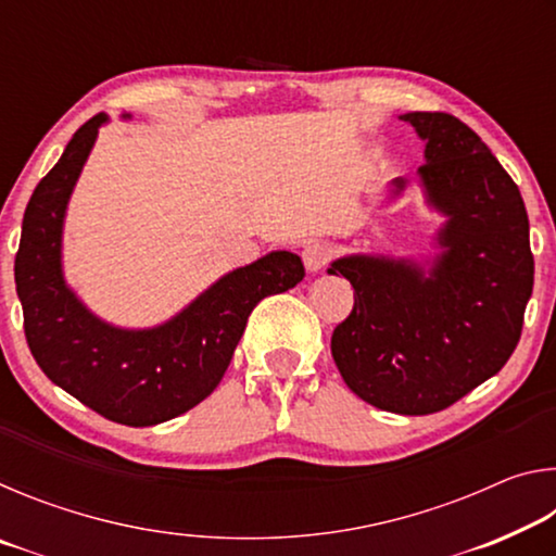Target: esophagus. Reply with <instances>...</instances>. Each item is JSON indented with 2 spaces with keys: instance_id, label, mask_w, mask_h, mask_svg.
<instances>
[{
  "instance_id": "1",
  "label": "esophagus",
  "mask_w": 556,
  "mask_h": 556,
  "mask_svg": "<svg viewBox=\"0 0 556 556\" xmlns=\"http://www.w3.org/2000/svg\"><path fill=\"white\" fill-rule=\"evenodd\" d=\"M301 260H304V267L308 271H318L328 265L331 260V248L324 242H308L304 250H301Z\"/></svg>"
}]
</instances>
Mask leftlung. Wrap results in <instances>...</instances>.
I'll return each mask as SVG.
<instances>
[{"mask_svg": "<svg viewBox=\"0 0 556 556\" xmlns=\"http://www.w3.org/2000/svg\"><path fill=\"white\" fill-rule=\"evenodd\" d=\"M425 139L419 181L446 215L431 267L384 255L331 262L355 289L333 361L357 397L394 414H434L503 368L522 333L534 257L520 188L481 137L446 112H407ZM407 181L394 178L392 193Z\"/></svg>", "mask_w": 556, "mask_h": 556, "instance_id": "obj_1", "label": "left lung"}]
</instances>
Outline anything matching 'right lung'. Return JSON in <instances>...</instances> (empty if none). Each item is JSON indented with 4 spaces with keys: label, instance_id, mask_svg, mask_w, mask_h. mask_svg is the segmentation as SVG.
Returning a JSON list of instances; mask_svg holds the SVG:
<instances>
[{
    "label": "right lung",
    "instance_id": "obj_1",
    "mask_svg": "<svg viewBox=\"0 0 556 556\" xmlns=\"http://www.w3.org/2000/svg\"><path fill=\"white\" fill-rule=\"evenodd\" d=\"M129 117V115H122ZM108 115L88 119L34 188L14 260L24 333L46 378L92 412L127 427H154L203 402L232 361L262 299L304 279L294 252H269L232 269L172 321L142 331L90 314L61 269L63 218L73 186Z\"/></svg>",
    "mask_w": 556,
    "mask_h": 556
}]
</instances>
